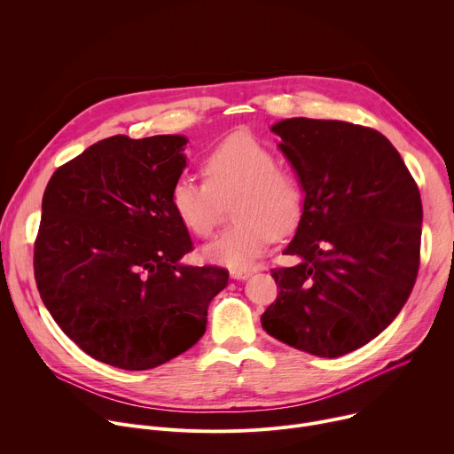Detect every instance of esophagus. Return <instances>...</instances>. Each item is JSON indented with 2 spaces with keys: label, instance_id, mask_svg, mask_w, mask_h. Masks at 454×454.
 Instances as JSON below:
<instances>
[{
  "label": "esophagus",
  "instance_id": "34e87169",
  "mask_svg": "<svg viewBox=\"0 0 454 454\" xmlns=\"http://www.w3.org/2000/svg\"><path fill=\"white\" fill-rule=\"evenodd\" d=\"M230 275H231V278H235V280H246L247 277L253 275V271H251V270H231Z\"/></svg>",
  "mask_w": 454,
  "mask_h": 454
}]
</instances>
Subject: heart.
<instances>
[{"label":"heart","instance_id":"1","mask_svg":"<svg viewBox=\"0 0 454 454\" xmlns=\"http://www.w3.org/2000/svg\"><path fill=\"white\" fill-rule=\"evenodd\" d=\"M205 181L181 174L170 188V207L181 224L200 239H212L231 200L237 223L207 247L212 262L231 270L249 268L280 235L293 233L305 208L300 176L277 165L275 153L258 140L235 135L203 160Z\"/></svg>","mask_w":454,"mask_h":454}]
</instances>
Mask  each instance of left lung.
<instances>
[{
    "label": "left lung",
    "instance_id": "8db88e82",
    "mask_svg": "<svg viewBox=\"0 0 454 454\" xmlns=\"http://www.w3.org/2000/svg\"><path fill=\"white\" fill-rule=\"evenodd\" d=\"M305 190L303 217L275 268L280 293L261 321L278 341L340 357L379 336L406 303L420 266V192L375 129L340 120L275 123Z\"/></svg>",
    "mask_w": 454,
    "mask_h": 454
}]
</instances>
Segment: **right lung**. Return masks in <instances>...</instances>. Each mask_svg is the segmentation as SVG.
<instances>
[{
	"mask_svg": "<svg viewBox=\"0 0 454 454\" xmlns=\"http://www.w3.org/2000/svg\"><path fill=\"white\" fill-rule=\"evenodd\" d=\"M184 137L106 138L60 165L43 196L34 277L57 325L88 356L149 370L196 345L228 270L193 249L170 207Z\"/></svg>",
	"mask_w": 454,
	"mask_h": 454,
	"instance_id": "1",
	"label": "right lung"
}]
</instances>
